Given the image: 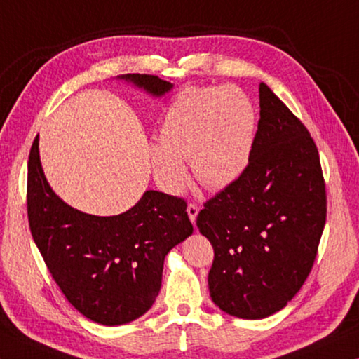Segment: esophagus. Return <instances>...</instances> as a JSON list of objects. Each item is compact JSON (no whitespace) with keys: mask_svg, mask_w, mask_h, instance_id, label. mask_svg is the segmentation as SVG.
I'll return each mask as SVG.
<instances>
[{"mask_svg":"<svg viewBox=\"0 0 359 359\" xmlns=\"http://www.w3.org/2000/svg\"><path fill=\"white\" fill-rule=\"evenodd\" d=\"M187 212H188V217H190L191 223L196 222V217H198V212H199L198 204H194V203L188 204V205H187Z\"/></svg>","mask_w":359,"mask_h":359,"instance_id":"34e87169","label":"esophagus"}]
</instances>
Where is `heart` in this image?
<instances>
[{
	"mask_svg": "<svg viewBox=\"0 0 359 359\" xmlns=\"http://www.w3.org/2000/svg\"><path fill=\"white\" fill-rule=\"evenodd\" d=\"M257 111L234 85L187 87L163 120L158 145L150 151L156 184L169 193L187 180L184 161L204 187L220 190L238 180L252 158Z\"/></svg>",
	"mask_w": 359,
	"mask_h": 359,
	"instance_id": "b5f03b06",
	"label": "heart"
}]
</instances>
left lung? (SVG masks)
Returning a JSON list of instances; mask_svg holds the SVG:
<instances>
[{"label": "left lung", "mask_w": 359, "mask_h": 359, "mask_svg": "<svg viewBox=\"0 0 359 359\" xmlns=\"http://www.w3.org/2000/svg\"><path fill=\"white\" fill-rule=\"evenodd\" d=\"M326 222L318 149L302 121L259 83V120L244 174L204 203L196 224L214 247L210 297L258 320L287 306L311 274Z\"/></svg>", "instance_id": "left-lung-1"}]
</instances>
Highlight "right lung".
<instances>
[{
    "label": "right lung",
    "mask_w": 359,
    "mask_h": 359,
    "mask_svg": "<svg viewBox=\"0 0 359 359\" xmlns=\"http://www.w3.org/2000/svg\"><path fill=\"white\" fill-rule=\"evenodd\" d=\"M121 79L154 96L172 88L151 74ZM27 210L33 239L66 299L106 326L149 311L161 288L165 257L193 233L185 199L161 191H145L135 208L114 217L72 209L47 184L38 137L28 158Z\"/></svg>",
    "instance_id": "add662e5"
}]
</instances>
